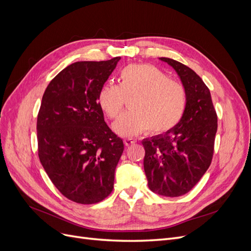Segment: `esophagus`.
Instances as JSON below:
<instances>
[{
  "instance_id": "obj_1",
  "label": "esophagus",
  "mask_w": 251,
  "mask_h": 251,
  "mask_svg": "<svg viewBox=\"0 0 251 251\" xmlns=\"http://www.w3.org/2000/svg\"><path fill=\"white\" fill-rule=\"evenodd\" d=\"M124 142H125V144H126V147H130V146H132V144L135 143V140L132 139V138H126V139L124 140Z\"/></svg>"
}]
</instances>
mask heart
<instances>
[{
    "label": "heart",
    "mask_w": 251,
    "mask_h": 251,
    "mask_svg": "<svg viewBox=\"0 0 251 251\" xmlns=\"http://www.w3.org/2000/svg\"><path fill=\"white\" fill-rule=\"evenodd\" d=\"M118 85L108 82L100 88L98 103L111 119H115L128 101V110L113 126L121 136H134L146 131L166 133L183 117L187 95L180 82L163 71L148 65H128L120 70Z\"/></svg>",
    "instance_id": "1"
}]
</instances>
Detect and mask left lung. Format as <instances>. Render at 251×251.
<instances>
[{"label": "left lung", "mask_w": 251, "mask_h": 251, "mask_svg": "<svg viewBox=\"0 0 251 251\" xmlns=\"http://www.w3.org/2000/svg\"><path fill=\"white\" fill-rule=\"evenodd\" d=\"M172 66L183 83L187 104L173 130L143 139V166L151 192L165 197L185 195L198 183L212 160L218 128L209 89L191 68L160 57Z\"/></svg>", "instance_id": "obj_1"}]
</instances>
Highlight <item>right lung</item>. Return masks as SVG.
I'll return each instance as SVG.
<instances>
[{"instance_id": "obj_1", "label": "right lung", "mask_w": 251, "mask_h": 251, "mask_svg": "<svg viewBox=\"0 0 251 251\" xmlns=\"http://www.w3.org/2000/svg\"><path fill=\"white\" fill-rule=\"evenodd\" d=\"M119 59L71 64L43 95L36 123L40 161L58 191L79 204L98 203L112 193L125 149L97 98Z\"/></svg>"}]
</instances>
